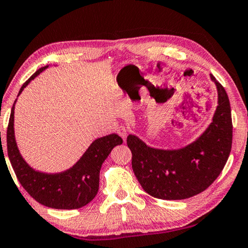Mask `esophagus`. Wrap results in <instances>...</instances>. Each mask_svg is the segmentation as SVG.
Wrapping results in <instances>:
<instances>
[{"label":"esophagus","instance_id":"esophagus-1","mask_svg":"<svg viewBox=\"0 0 248 248\" xmlns=\"http://www.w3.org/2000/svg\"><path fill=\"white\" fill-rule=\"evenodd\" d=\"M117 134L123 138V140L125 141L126 140V136H127V131H126V127L123 126V125H121V126L117 128Z\"/></svg>","mask_w":248,"mask_h":248}]
</instances>
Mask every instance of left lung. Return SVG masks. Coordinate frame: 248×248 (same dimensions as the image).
Listing matches in <instances>:
<instances>
[{
    "mask_svg": "<svg viewBox=\"0 0 248 248\" xmlns=\"http://www.w3.org/2000/svg\"><path fill=\"white\" fill-rule=\"evenodd\" d=\"M218 91V106L209 126L180 149L150 147L128 135L132 167L141 187L151 196L180 201L203 192L222 172L231 153L232 117L227 91L210 74Z\"/></svg>",
    "mask_w": 248,
    "mask_h": 248,
    "instance_id": "8db88e82",
    "label": "left lung"
}]
</instances>
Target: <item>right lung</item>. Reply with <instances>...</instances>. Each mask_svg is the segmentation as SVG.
Listing matches in <instances>:
<instances>
[{"label": "right lung", "instance_id": "1", "mask_svg": "<svg viewBox=\"0 0 248 248\" xmlns=\"http://www.w3.org/2000/svg\"><path fill=\"white\" fill-rule=\"evenodd\" d=\"M47 67L49 65L38 69L21 87L18 95L30 81ZM16 101L17 99L12 108L6 140L8 158L19 183L30 196L43 206L54 209H78L86 206L98 193L102 163L115 146L123 144V140L116 134L97 138L80 159L67 170L59 173L37 171L26 162L17 147L14 132Z\"/></svg>", "mask_w": 248, "mask_h": 248}]
</instances>
